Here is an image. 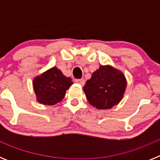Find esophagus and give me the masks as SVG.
Masks as SVG:
<instances>
[{"mask_svg": "<svg viewBox=\"0 0 160 160\" xmlns=\"http://www.w3.org/2000/svg\"><path fill=\"white\" fill-rule=\"evenodd\" d=\"M75 82L78 83V84L81 85V86H84L85 84V80L84 79H76L75 80Z\"/></svg>", "mask_w": 160, "mask_h": 160, "instance_id": "esophagus-1", "label": "esophagus"}]
</instances>
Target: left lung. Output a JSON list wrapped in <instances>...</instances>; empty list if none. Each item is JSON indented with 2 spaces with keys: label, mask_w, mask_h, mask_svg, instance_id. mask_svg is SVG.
<instances>
[{
  "label": "left lung",
  "mask_w": 160,
  "mask_h": 160,
  "mask_svg": "<svg viewBox=\"0 0 160 160\" xmlns=\"http://www.w3.org/2000/svg\"><path fill=\"white\" fill-rule=\"evenodd\" d=\"M127 79L122 71L111 66H101L92 73L83 87L90 105L98 110H107L122 99Z\"/></svg>",
  "instance_id": "1"
}]
</instances>
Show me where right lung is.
<instances>
[{"label":"right lung","instance_id":"add662e5","mask_svg":"<svg viewBox=\"0 0 160 160\" xmlns=\"http://www.w3.org/2000/svg\"><path fill=\"white\" fill-rule=\"evenodd\" d=\"M72 84L71 78L63 75L55 66L35 77L32 81L37 101L48 106L55 105L62 101Z\"/></svg>","mask_w":160,"mask_h":160}]
</instances>
